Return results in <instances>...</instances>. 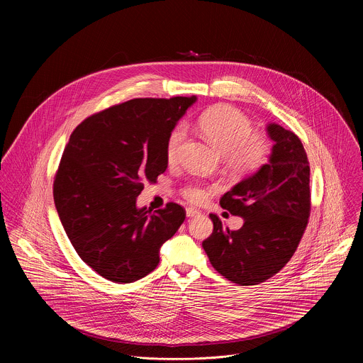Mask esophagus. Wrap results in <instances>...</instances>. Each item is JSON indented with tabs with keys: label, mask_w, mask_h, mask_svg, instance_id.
I'll return each instance as SVG.
<instances>
[{
	"label": "esophagus",
	"mask_w": 363,
	"mask_h": 363,
	"mask_svg": "<svg viewBox=\"0 0 363 363\" xmlns=\"http://www.w3.org/2000/svg\"><path fill=\"white\" fill-rule=\"evenodd\" d=\"M201 214V211L199 210H195V208H186V217H196V216H199Z\"/></svg>",
	"instance_id": "esophagus-1"
}]
</instances>
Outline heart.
I'll use <instances>...</instances> for the list:
<instances>
[{
	"instance_id": "obj_1",
	"label": "heart",
	"mask_w": 363,
	"mask_h": 363,
	"mask_svg": "<svg viewBox=\"0 0 363 363\" xmlns=\"http://www.w3.org/2000/svg\"><path fill=\"white\" fill-rule=\"evenodd\" d=\"M199 129L205 139L221 155L227 165L238 174H251L262 168L269 157L270 145L266 138L252 133L250 119L238 109L223 105L206 111L199 118ZM186 125H177L167 140V157L174 162L186 139ZM184 196L192 202L208 198V189L192 184L184 188Z\"/></svg>"
}]
</instances>
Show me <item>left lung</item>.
Returning <instances> with one entry per match:
<instances>
[{
	"label": "left lung",
	"instance_id": "8db88e82",
	"mask_svg": "<svg viewBox=\"0 0 363 363\" xmlns=\"http://www.w3.org/2000/svg\"><path fill=\"white\" fill-rule=\"evenodd\" d=\"M274 142L269 162L235 184L220 203L242 218L231 231L216 214L213 234L202 242L213 267L240 286L263 283L293 257L310 216V167L300 139L267 123Z\"/></svg>",
	"mask_w": 363,
	"mask_h": 363
}]
</instances>
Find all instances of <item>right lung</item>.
<instances>
[{
    "label": "right lung",
    "mask_w": 363,
    "mask_h": 363,
    "mask_svg": "<svg viewBox=\"0 0 363 363\" xmlns=\"http://www.w3.org/2000/svg\"><path fill=\"white\" fill-rule=\"evenodd\" d=\"M196 100L133 99L87 118L70 135L55 203L79 257L106 280L123 284L147 276L184 223L181 205L169 202L150 214L136 198L143 182L167 171L168 136Z\"/></svg>",
    "instance_id": "1"
}]
</instances>
